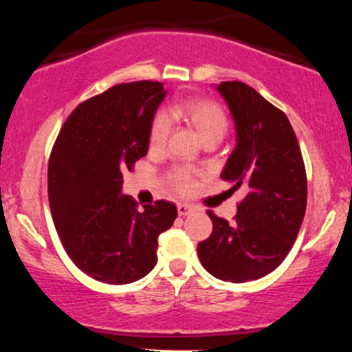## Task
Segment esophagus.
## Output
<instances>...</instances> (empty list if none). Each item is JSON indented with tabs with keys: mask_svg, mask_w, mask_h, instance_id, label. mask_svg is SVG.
Masks as SVG:
<instances>
[{
	"mask_svg": "<svg viewBox=\"0 0 352 352\" xmlns=\"http://www.w3.org/2000/svg\"><path fill=\"white\" fill-rule=\"evenodd\" d=\"M177 208H179V215H188L190 212H193V209H195L193 206L186 204V203H180Z\"/></svg>",
	"mask_w": 352,
	"mask_h": 352,
	"instance_id": "34e87169",
	"label": "esophagus"
}]
</instances>
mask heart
Listing matches in <instances>:
<instances>
[{
    "label": "heart",
    "mask_w": 352,
    "mask_h": 352,
    "mask_svg": "<svg viewBox=\"0 0 352 352\" xmlns=\"http://www.w3.org/2000/svg\"><path fill=\"white\" fill-rule=\"evenodd\" d=\"M172 119L186 120L198 130L203 142L222 140L228 130V119L217 102L208 100H177L168 112L159 111L149 130V143L153 148H162L172 130ZM173 188L188 195L196 188L195 170L188 166H175L168 173Z\"/></svg>",
    "instance_id": "obj_1"
}]
</instances>
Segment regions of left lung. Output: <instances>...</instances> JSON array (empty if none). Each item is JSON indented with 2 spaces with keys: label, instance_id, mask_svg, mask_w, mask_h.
Returning a JSON list of instances; mask_svg holds the SVG:
<instances>
[{
  "label": "left lung",
  "instance_id": "obj_1",
  "mask_svg": "<svg viewBox=\"0 0 352 352\" xmlns=\"http://www.w3.org/2000/svg\"><path fill=\"white\" fill-rule=\"evenodd\" d=\"M236 127V146L220 173L233 188L246 186L233 222L212 210V233L198 245L201 264L223 282L243 283L285 261L301 228L307 177L294 130L283 111L243 82L217 87Z\"/></svg>",
  "mask_w": 352,
  "mask_h": 352
}]
</instances>
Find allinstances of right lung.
Returning <instances> with one entry per match:
<instances>
[{
    "label": "right lung",
    "mask_w": 352,
    "mask_h": 352,
    "mask_svg": "<svg viewBox=\"0 0 352 352\" xmlns=\"http://www.w3.org/2000/svg\"><path fill=\"white\" fill-rule=\"evenodd\" d=\"M166 96L161 82H130L83 101L65 119L48 162V199L65 252L87 275L137 282L157 262V238L172 227L168 201L138 209L122 195V172L146 156L149 130Z\"/></svg>",
    "instance_id": "add662e5"
}]
</instances>
